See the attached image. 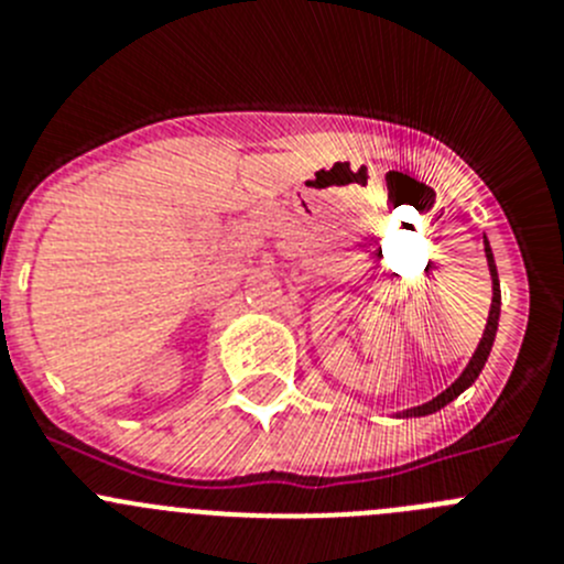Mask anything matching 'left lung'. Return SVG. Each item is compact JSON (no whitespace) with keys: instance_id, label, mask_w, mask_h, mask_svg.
<instances>
[{"instance_id":"8db88e82","label":"left lung","mask_w":564,"mask_h":564,"mask_svg":"<svg viewBox=\"0 0 564 564\" xmlns=\"http://www.w3.org/2000/svg\"><path fill=\"white\" fill-rule=\"evenodd\" d=\"M482 242H486V262H488V273H491V311H488L486 330H482V338H480V344H477L475 356L468 358L466 370H463L460 376H457V381L452 383V387H446L441 395L432 398V401H426V403H421V406H412V410L398 412V417H423V415H432V412L443 410V406H446L449 401H455L460 392H466L468 387L477 381V376L482 372V367H486L488 352H491V347H495L497 325H500V279H497V265H495V253H491V246H488V239H482Z\"/></svg>"}]
</instances>
